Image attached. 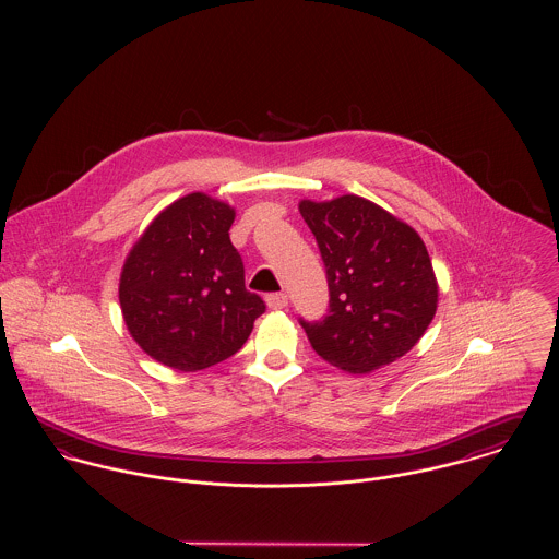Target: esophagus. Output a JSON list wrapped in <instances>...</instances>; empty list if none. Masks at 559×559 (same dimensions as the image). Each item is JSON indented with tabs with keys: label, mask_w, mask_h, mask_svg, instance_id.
Returning a JSON list of instances; mask_svg holds the SVG:
<instances>
[{
	"label": "esophagus",
	"mask_w": 559,
	"mask_h": 559,
	"mask_svg": "<svg viewBox=\"0 0 559 559\" xmlns=\"http://www.w3.org/2000/svg\"><path fill=\"white\" fill-rule=\"evenodd\" d=\"M266 306L271 310H284L288 306V297L284 293H273L266 297Z\"/></svg>",
	"instance_id": "1"
}]
</instances>
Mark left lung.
<instances>
[{
  "instance_id": "8db88e82",
  "label": "left lung",
  "mask_w": 559,
  "mask_h": 559,
  "mask_svg": "<svg viewBox=\"0 0 559 559\" xmlns=\"http://www.w3.org/2000/svg\"><path fill=\"white\" fill-rule=\"evenodd\" d=\"M326 269L329 312L299 320L331 366L366 374L408 353L435 319L439 286L419 235L379 204L301 200Z\"/></svg>"
}]
</instances>
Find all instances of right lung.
Segmentation results:
<instances>
[{"label": "right lung", "instance_id": "right-lung-1", "mask_svg": "<svg viewBox=\"0 0 559 559\" xmlns=\"http://www.w3.org/2000/svg\"><path fill=\"white\" fill-rule=\"evenodd\" d=\"M233 222L226 202L189 193L160 211L127 255L122 317L142 350L167 368L195 372L233 357L266 308L245 288Z\"/></svg>", "mask_w": 559, "mask_h": 559}]
</instances>
